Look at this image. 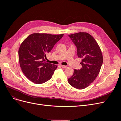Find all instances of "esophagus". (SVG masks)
<instances>
[{
    "mask_svg": "<svg viewBox=\"0 0 121 121\" xmlns=\"http://www.w3.org/2000/svg\"><path fill=\"white\" fill-rule=\"evenodd\" d=\"M60 66L62 68H66L67 67V66H66V65H60Z\"/></svg>",
    "mask_w": 121,
    "mask_h": 121,
    "instance_id": "esophagus-1",
    "label": "esophagus"
}]
</instances>
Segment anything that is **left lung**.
<instances>
[{
    "label": "left lung",
    "instance_id": "8db88e82",
    "mask_svg": "<svg viewBox=\"0 0 121 121\" xmlns=\"http://www.w3.org/2000/svg\"><path fill=\"white\" fill-rule=\"evenodd\" d=\"M68 36L77 47L78 56L82 58V68L74 69L68 81L75 88L83 89L97 77L103 63V56L97 42L88 33L81 32Z\"/></svg>",
    "mask_w": 121,
    "mask_h": 121
}]
</instances>
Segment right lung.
Returning <instances> with one entry per match:
<instances>
[{
    "label": "right lung",
    "instance_id": "right-lung-1",
    "mask_svg": "<svg viewBox=\"0 0 121 121\" xmlns=\"http://www.w3.org/2000/svg\"><path fill=\"white\" fill-rule=\"evenodd\" d=\"M63 36L36 33L28 36L21 43L19 49L20 67L31 81L42 84L52 78L57 66L47 63L46 54Z\"/></svg>",
    "mask_w": 121,
    "mask_h": 121
}]
</instances>
